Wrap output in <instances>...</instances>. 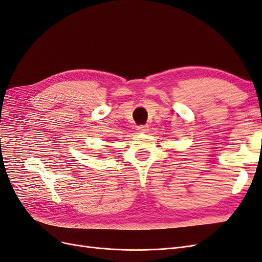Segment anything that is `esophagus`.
Instances as JSON below:
<instances>
[{
	"label": "esophagus",
	"mask_w": 262,
	"mask_h": 262,
	"mask_svg": "<svg viewBox=\"0 0 262 262\" xmlns=\"http://www.w3.org/2000/svg\"><path fill=\"white\" fill-rule=\"evenodd\" d=\"M137 130L141 133H145L147 131V125H143V124L139 125V126H137Z\"/></svg>",
	"instance_id": "obj_1"
}]
</instances>
